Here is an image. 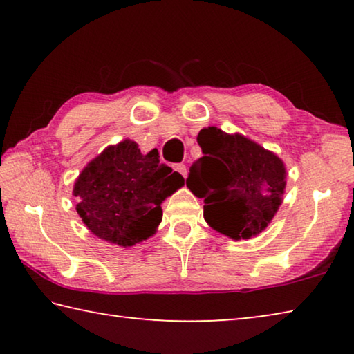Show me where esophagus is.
<instances>
[{
    "instance_id": "1",
    "label": "esophagus",
    "mask_w": 354,
    "mask_h": 354,
    "mask_svg": "<svg viewBox=\"0 0 354 354\" xmlns=\"http://www.w3.org/2000/svg\"><path fill=\"white\" fill-rule=\"evenodd\" d=\"M173 170L178 171L179 175H181L183 178L187 176V169H185V165H184V164H176L175 167H173Z\"/></svg>"
}]
</instances>
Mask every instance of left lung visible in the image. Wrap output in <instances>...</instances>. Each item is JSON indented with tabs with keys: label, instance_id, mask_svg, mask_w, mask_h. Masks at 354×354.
I'll list each match as a JSON object with an SVG mask.
<instances>
[{
	"label": "left lung",
	"instance_id": "obj_1",
	"mask_svg": "<svg viewBox=\"0 0 354 354\" xmlns=\"http://www.w3.org/2000/svg\"><path fill=\"white\" fill-rule=\"evenodd\" d=\"M203 158L190 167L185 184L205 200V220L234 241L254 237L283 203L286 167L277 154L242 134L209 127L200 131Z\"/></svg>",
	"mask_w": 354,
	"mask_h": 354
}]
</instances>
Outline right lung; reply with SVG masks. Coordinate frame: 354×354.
<instances>
[{"mask_svg": "<svg viewBox=\"0 0 354 354\" xmlns=\"http://www.w3.org/2000/svg\"><path fill=\"white\" fill-rule=\"evenodd\" d=\"M184 185V178L159 153L142 154L133 140L107 147L77 176L73 195L84 225L103 241L133 247L151 237L162 220V201Z\"/></svg>", "mask_w": 354, "mask_h": 354, "instance_id": "obj_1", "label": "right lung"}]
</instances>
